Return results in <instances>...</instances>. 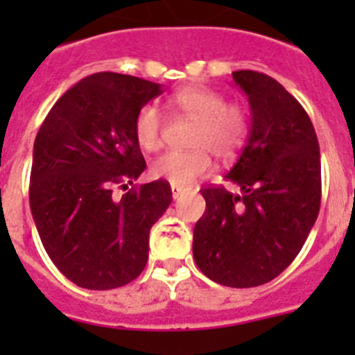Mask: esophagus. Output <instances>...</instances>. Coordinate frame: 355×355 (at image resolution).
Instances as JSON below:
<instances>
[{"mask_svg":"<svg viewBox=\"0 0 355 355\" xmlns=\"http://www.w3.org/2000/svg\"><path fill=\"white\" fill-rule=\"evenodd\" d=\"M171 193H173V199H178V197L182 195V188H178V186H171Z\"/></svg>","mask_w":355,"mask_h":355,"instance_id":"esophagus-1","label":"esophagus"}]
</instances>
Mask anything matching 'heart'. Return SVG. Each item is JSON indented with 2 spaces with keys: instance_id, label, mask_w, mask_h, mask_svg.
<instances>
[{
  "instance_id": "heart-1",
  "label": "heart",
  "mask_w": 355,
  "mask_h": 355,
  "mask_svg": "<svg viewBox=\"0 0 355 355\" xmlns=\"http://www.w3.org/2000/svg\"><path fill=\"white\" fill-rule=\"evenodd\" d=\"M178 112L195 119L189 134V150H169L150 164V175L171 186L186 188L208 175L211 155L230 160L245 147L250 132L247 110L237 103H227L221 92L205 86H186L171 97ZM164 116L155 105H144L134 119V136L139 147L156 150L164 139Z\"/></svg>"
}]
</instances>
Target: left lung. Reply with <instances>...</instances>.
Wrapping results in <instances>:
<instances>
[{"mask_svg":"<svg viewBox=\"0 0 355 355\" xmlns=\"http://www.w3.org/2000/svg\"><path fill=\"white\" fill-rule=\"evenodd\" d=\"M248 97L252 125L236 166L223 184L206 186L193 230L195 263L228 287L267 284L297 258L320 208V153L302 105L272 77L232 73Z\"/></svg>","mask_w":355,"mask_h":355,"instance_id":"obj_1","label":"left lung"}]
</instances>
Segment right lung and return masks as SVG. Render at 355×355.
Listing matches in <instances>:
<instances>
[{
  "label": "right lung",
  "mask_w": 355,
  "mask_h": 355,
  "mask_svg": "<svg viewBox=\"0 0 355 355\" xmlns=\"http://www.w3.org/2000/svg\"><path fill=\"white\" fill-rule=\"evenodd\" d=\"M162 86L101 71L58 99L36 134L29 202L47 256L85 289L136 280L149 258V232L167 206L166 180L125 189L147 167L134 136L139 108Z\"/></svg>",
  "instance_id": "1"
}]
</instances>
